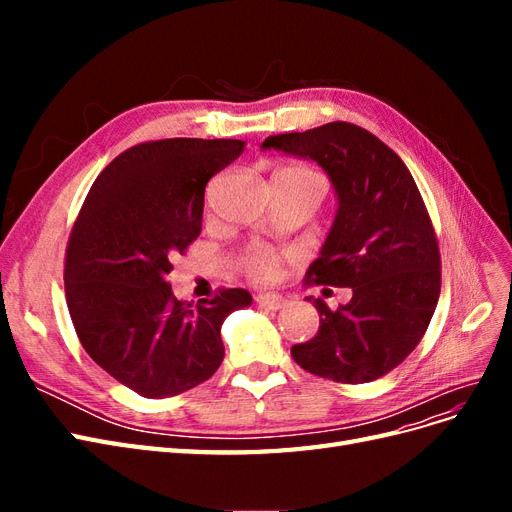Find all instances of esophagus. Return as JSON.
<instances>
[{
    "instance_id": "1",
    "label": "esophagus",
    "mask_w": 512,
    "mask_h": 512,
    "mask_svg": "<svg viewBox=\"0 0 512 512\" xmlns=\"http://www.w3.org/2000/svg\"><path fill=\"white\" fill-rule=\"evenodd\" d=\"M256 303L258 305H262V307H267V309H282L284 305H286V299L282 297V294H275V292H265V294H258L256 297Z\"/></svg>"
}]
</instances>
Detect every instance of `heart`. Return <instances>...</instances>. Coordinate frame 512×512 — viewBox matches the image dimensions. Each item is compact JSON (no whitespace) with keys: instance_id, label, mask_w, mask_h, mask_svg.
<instances>
[{"instance_id":"1","label":"heart","mask_w":512,"mask_h":512,"mask_svg":"<svg viewBox=\"0 0 512 512\" xmlns=\"http://www.w3.org/2000/svg\"><path fill=\"white\" fill-rule=\"evenodd\" d=\"M275 179L303 183V185H320V188H324V179L320 173H316L314 168L299 166V164L282 166L275 173ZM282 260H284V254L269 250V247H262V245H252L241 254L239 265L245 277H250L252 282H271L277 275V271H280Z\"/></svg>"}]
</instances>
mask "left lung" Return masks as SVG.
<instances>
[{
    "mask_svg": "<svg viewBox=\"0 0 512 512\" xmlns=\"http://www.w3.org/2000/svg\"><path fill=\"white\" fill-rule=\"evenodd\" d=\"M262 149L327 170L339 209L305 284L352 288L350 303L337 309L307 297L320 327L309 342L292 346V359L333 382L382 378L423 339L442 284L436 230L408 166L378 136L348 121L269 136Z\"/></svg>",
    "mask_w": 512,
    "mask_h": 512,
    "instance_id": "left-lung-1",
    "label": "left lung"
}]
</instances>
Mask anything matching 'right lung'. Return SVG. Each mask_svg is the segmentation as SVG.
<instances>
[{
    "label": "right lung",
    "instance_id": "right-lung-1",
    "mask_svg": "<svg viewBox=\"0 0 512 512\" xmlns=\"http://www.w3.org/2000/svg\"><path fill=\"white\" fill-rule=\"evenodd\" d=\"M245 149L232 138L134 145L91 185L66 247V301L83 348L106 374L147 399L209 380L224 359L222 322L252 303L220 288L179 301L166 275L203 228L205 188Z\"/></svg>",
    "mask_w": 512,
    "mask_h": 512
}]
</instances>
